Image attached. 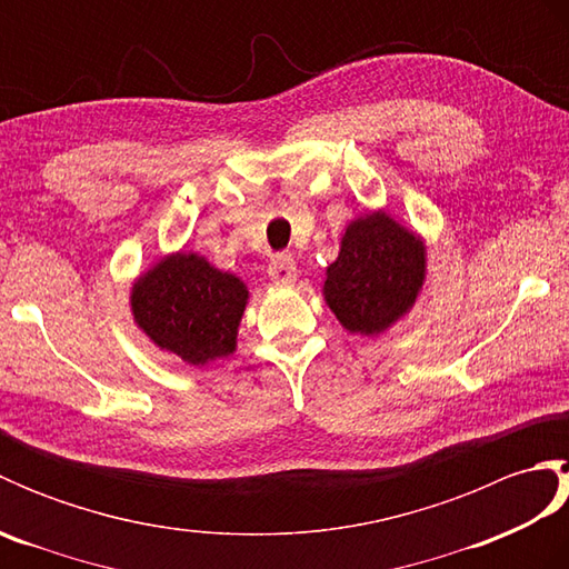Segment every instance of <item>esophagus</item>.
Returning a JSON list of instances; mask_svg holds the SVG:
<instances>
[{
    "mask_svg": "<svg viewBox=\"0 0 569 569\" xmlns=\"http://www.w3.org/2000/svg\"><path fill=\"white\" fill-rule=\"evenodd\" d=\"M269 276H271L273 283H281V286L296 283L298 266H296L293 257H288V253H278V257L269 266Z\"/></svg>",
    "mask_w": 569,
    "mask_h": 569,
    "instance_id": "obj_1",
    "label": "esophagus"
}]
</instances>
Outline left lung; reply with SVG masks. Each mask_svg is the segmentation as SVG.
<instances>
[{
  "mask_svg": "<svg viewBox=\"0 0 569 569\" xmlns=\"http://www.w3.org/2000/svg\"><path fill=\"white\" fill-rule=\"evenodd\" d=\"M426 281V244L389 212L349 222L325 273V303L347 332L381 335L413 308Z\"/></svg>",
  "mask_w": 569,
  "mask_h": 569,
  "instance_id": "left-lung-1",
  "label": "left lung"
}]
</instances>
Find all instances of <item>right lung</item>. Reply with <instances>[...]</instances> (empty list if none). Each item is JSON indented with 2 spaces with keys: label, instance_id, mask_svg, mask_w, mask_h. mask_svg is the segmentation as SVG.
I'll use <instances>...</instances> for the list:
<instances>
[{
  "label": "right lung",
  "instance_id": "obj_1",
  "mask_svg": "<svg viewBox=\"0 0 569 569\" xmlns=\"http://www.w3.org/2000/svg\"><path fill=\"white\" fill-rule=\"evenodd\" d=\"M249 300L234 273L200 253H168L131 286V312L149 340L192 367L234 352Z\"/></svg>",
  "mask_w": 569,
  "mask_h": 569
}]
</instances>
